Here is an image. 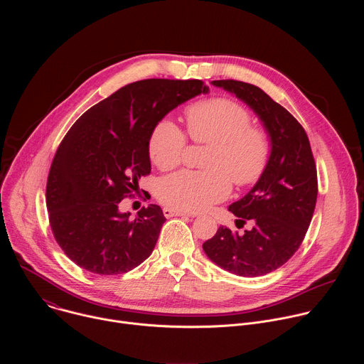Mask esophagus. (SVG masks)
I'll use <instances>...</instances> for the list:
<instances>
[{
	"label": "esophagus",
	"instance_id": "esophagus-1",
	"mask_svg": "<svg viewBox=\"0 0 364 364\" xmlns=\"http://www.w3.org/2000/svg\"><path fill=\"white\" fill-rule=\"evenodd\" d=\"M163 213L166 218H176V216H190L187 212H181V210H176L171 209V207H164Z\"/></svg>",
	"mask_w": 364,
	"mask_h": 364
}]
</instances>
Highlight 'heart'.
I'll use <instances>...</instances> for the list:
<instances>
[{
  "mask_svg": "<svg viewBox=\"0 0 364 364\" xmlns=\"http://www.w3.org/2000/svg\"><path fill=\"white\" fill-rule=\"evenodd\" d=\"M187 134L196 144L209 145L204 171H180L159 184V198L171 209L203 212L225 200L232 190L247 187L262 178L271 155L272 139L268 129L255 125L242 103L230 97H210L191 103L184 111ZM187 135L170 119L154 125L148 138V154L161 171L181 164Z\"/></svg>",
  "mask_w": 364,
  "mask_h": 364,
  "instance_id": "heart-1",
  "label": "heart"
}]
</instances>
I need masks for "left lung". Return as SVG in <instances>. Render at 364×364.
I'll use <instances>...</instances> for the list:
<instances>
[{
	"mask_svg": "<svg viewBox=\"0 0 364 364\" xmlns=\"http://www.w3.org/2000/svg\"><path fill=\"white\" fill-rule=\"evenodd\" d=\"M213 85L235 93L262 119L272 139V155L262 178L229 205L239 218L236 226L252 222L253 228L237 235L220 226L203 249L235 275H267L289 261L313 219L318 194L314 155L302 125L261 87L233 79Z\"/></svg>",
	"mask_w": 364,
	"mask_h": 364,
	"instance_id": "8db88e82",
	"label": "left lung"
}]
</instances>
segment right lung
Returning a JSON list of instances; mask_svg holds the SVG:
<instances>
[{
	"mask_svg": "<svg viewBox=\"0 0 364 364\" xmlns=\"http://www.w3.org/2000/svg\"><path fill=\"white\" fill-rule=\"evenodd\" d=\"M207 92L203 80L145 79L87 109L51 163L46 204L51 232L72 261L97 275L125 274L151 255L166 218L142 207L135 219L118 205L149 176L148 138L171 109Z\"/></svg>",
	"mask_w": 364,
	"mask_h": 364,
	"instance_id": "obj_1",
	"label": "right lung"
}]
</instances>
